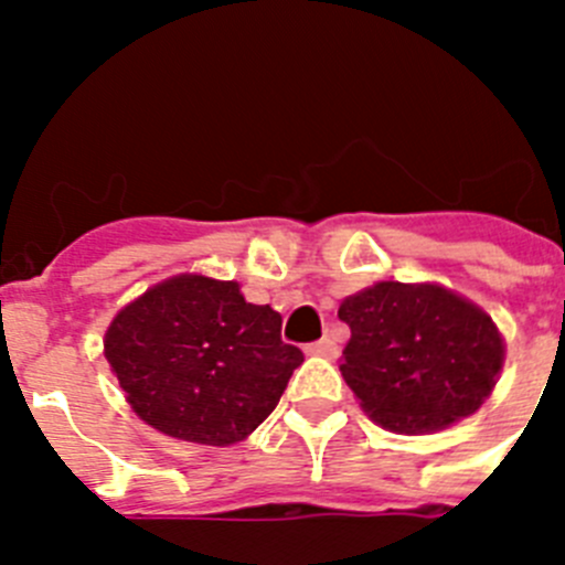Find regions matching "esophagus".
<instances>
[{
	"label": "esophagus",
	"instance_id": "obj_1",
	"mask_svg": "<svg viewBox=\"0 0 565 565\" xmlns=\"http://www.w3.org/2000/svg\"><path fill=\"white\" fill-rule=\"evenodd\" d=\"M306 351L311 353V356H337L339 348H337V342H333L331 337H322V339H319V342L308 344Z\"/></svg>",
	"mask_w": 565,
	"mask_h": 565
}]
</instances>
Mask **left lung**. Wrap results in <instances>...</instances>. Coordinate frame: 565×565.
Here are the masks:
<instances>
[{"mask_svg":"<svg viewBox=\"0 0 565 565\" xmlns=\"http://www.w3.org/2000/svg\"><path fill=\"white\" fill-rule=\"evenodd\" d=\"M344 382L382 427L430 433L472 416L503 364L492 319L441 286H379L348 297Z\"/></svg>","mask_w":565,"mask_h":565,"instance_id":"8db88e82","label":"left lung"}]
</instances>
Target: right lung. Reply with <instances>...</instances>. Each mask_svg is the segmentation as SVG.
<instances>
[{"mask_svg":"<svg viewBox=\"0 0 565 565\" xmlns=\"http://www.w3.org/2000/svg\"><path fill=\"white\" fill-rule=\"evenodd\" d=\"M279 328L282 317L246 302L237 282L183 274L113 319L104 356L154 430L226 447L266 422L306 359Z\"/></svg>","mask_w":565,"mask_h":565,"instance_id":"add662e5","label":"right lung"}]
</instances>
